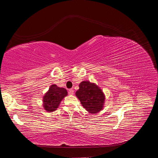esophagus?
Instances as JSON below:
<instances>
[{"instance_id":"34e87169","label":"esophagus","mask_w":158,"mask_h":158,"mask_svg":"<svg viewBox=\"0 0 158 158\" xmlns=\"http://www.w3.org/2000/svg\"><path fill=\"white\" fill-rule=\"evenodd\" d=\"M69 95H73L74 94V89H70L69 90Z\"/></svg>"}]
</instances>
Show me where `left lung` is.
Here are the masks:
<instances>
[{"instance_id": "left-lung-1", "label": "left lung", "mask_w": 158, "mask_h": 158, "mask_svg": "<svg viewBox=\"0 0 158 158\" xmlns=\"http://www.w3.org/2000/svg\"><path fill=\"white\" fill-rule=\"evenodd\" d=\"M76 95L83 107L90 113L99 112L103 107L104 94L94 83L82 81L79 84V89L76 91Z\"/></svg>"}]
</instances>
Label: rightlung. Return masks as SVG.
Listing matches in <instances>:
<instances>
[{
  "instance_id": "add662e5",
  "label": "right lung",
  "mask_w": 158,
  "mask_h": 158,
  "mask_svg": "<svg viewBox=\"0 0 158 158\" xmlns=\"http://www.w3.org/2000/svg\"><path fill=\"white\" fill-rule=\"evenodd\" d=\"M65 88H59L56 85H51L43 99V106L47 112L54 111L58 108L60 102L67 95Z\"/></svg>"
}]
</instances>
